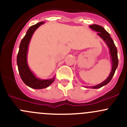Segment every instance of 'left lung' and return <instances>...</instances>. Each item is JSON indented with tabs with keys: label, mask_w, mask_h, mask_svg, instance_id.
Wrapping results in <instances>:
<instances>
[{
	"label": "left lung",
	"mask_w": 127,
	"mask_h": 127,
	"mask_svg": "<svg viewBox=\"0 0 127 127\" xmlns=\"http://www.w3.org/2000/svg\"><path fill=\"white\" fill-rule=\"evenodd\" d=\"M89 27L91 29H93V31L98 32L97 34L101 39H103L105 43L107 45V47H108V48H109L110 55H111V62H112V69H111V73L109 75L108 77L104 81H103V82L98 84V85H95V86L90 87V88H99L104 86V85H107L111 81L112 78L113 77L114 75V73L116 72V69L117 68L119 63L118 56H117V50L114 43L113 40L111 37V35L105 30L104 28L101 26L98 25V24H92V25L90 26ZM87 87L88 88V87Z\"/></svg>",
	"instance_id": "1"
}]
</instances>
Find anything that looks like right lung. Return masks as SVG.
Listing matches in <instances>:
<instances>
[{
  "label": "right lung",
  "instance_id": "obj_1",
  "mask_svg": "<svg viewBox=\"0 0 127 127\" xmlns=\"http://www.w3.org/2000/svg\"><path fill=\"white\" fill-rule=\"evenodd\" d=\"M44 24L43 21L39 22L29 28L25 36L21 40L20 45L19 52L17 55V65L19 74L23 82L29 87L34 89H42L48 87L54 82L55 77L50 79L42 80L37 78L35 75L30 70L27 62L28 46L29 42L35 31L42 24Z\"/></svg>",
  "mask_w": 127,
  "mask_h": 127
}]
</instances>
